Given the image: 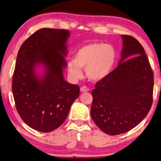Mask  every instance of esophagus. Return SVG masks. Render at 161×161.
I'll return each mask as SVG.
<instances>
[{
    "label": "esophagus",
    "instance_id": "34e87169",
    "mask_svg": "<svg viewBox=\"0 0 161 161\" xmlns=\"http://www.w3.org/2000/svg\"><path fill=\"white\" fill-rule=\"evenodd\" d=\"M90 90V89H89L87 87H86V86H83V87H81L80 88V91L81 92H88V91Z\"/></svg>",
    "mask_w": 161,
    "mask_h": 161
}]
</instances>
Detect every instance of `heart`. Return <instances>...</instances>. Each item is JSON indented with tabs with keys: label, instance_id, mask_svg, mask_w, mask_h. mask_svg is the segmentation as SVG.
I'll return each instance as SVG.
<instances>
[{
	"label": "heart",
	"instance_id": "1",
	"mask_svg": "<svg viewBox=\"0 0 161 161\" xmlns=\"http://www.w3.org/2000/svg\"><path fill=\"white\" fill-rule=\"evenodd\" d=\"M116 60V51L112 45L93 42L76 50L74 61H69L67 67L69 74L73 79L80 78L82 76L81 68H85L89 80L100 81L111 74Z\"/></svg>",
	"mask_w": 161,
	"mask_h": 161
}]
</instances>
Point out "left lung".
I'll return each mask as SVG.
<instances>
[{
    "label": "left lung",
    "instance_id": "8db88e82",
    "mask_svg": "<svg viewBox=\"0 0 161 161\" xmlns=\"http://www.w3.org/2000/svg\"><path fill=\"white\" fill-rule=\"evenodd\" d=\"M123 48L117 68L92 91L91 116L105 133H125L145 118L153 103V72L142 45L121 35Z\"/></svg>",
    "mask_w": 161,
    "mask_h": 161
}]
</instances>
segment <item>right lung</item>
Segmentation results:
<instances>
[{
	"instance_id": "obj_1",
	"label": "right lung",
	"mask_w": 161,
	"mask_h": 161,
	"mask_svg": "<svg viewBox=\"0 0 161 161\" xmlns=\"http://www.w3.org/2000/svg\"><path fill=\"white\" fill-rule=\"evenodd\" d=\"M69 35L66 30L40 29L18 52L12 80L16 108L24 122L38 131L58 128L80 95V87L67 82L63 74ZM39 66L42 73L36 71Z\"/></svg>"
}]
</instances>
